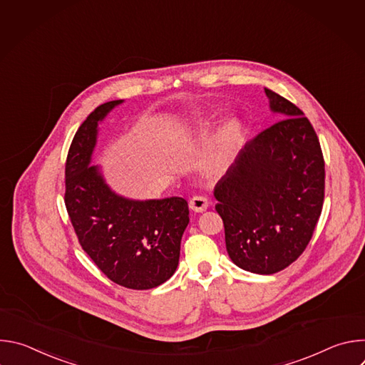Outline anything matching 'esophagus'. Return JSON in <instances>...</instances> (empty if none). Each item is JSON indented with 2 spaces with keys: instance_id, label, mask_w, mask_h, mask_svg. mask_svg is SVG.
Listing matches in <instances>:
<instances>
[{
  "instance_id": "obj_1",
  "label": "esophagus",
  "mask_w": 365,
  "mask_h": 365,
  "mask_svg": "<svg viewBox=\"0 0 365 365\" xmlns=\"http://www.w3.org/2000/svg\"><path fill=\"white\" fill-rule=\"evenodd\" d=\"M207 206H210V202H207L205 196L200 195H196L189 200V207L195 212H203L207 210Z\"/></svg>"
}]
</instances>
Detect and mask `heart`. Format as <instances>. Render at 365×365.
Segmentation results:
<instances>
[{"label": "heart", "mask_w": 365, "mask_h": 365, "mask_svg": "<svg viewBox=\"0 0 365 365\" xmlns=\"http://www.w3.org/2000/svg\"><path fill=\"white\" fill-rule=\"evenodd\" d=\"M240 135V127L232 123L230 124L224 133L221 134V137L218 138V143L215 144V147L211 150L210 155H207V160H210V165L211 166H221L227 158H228V153L232 147V144L237 141Z\"/></svg>", "instance_id": "1"}]
</instances>
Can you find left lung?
Returning <instances> with one entry per match:
<instances>
[{
	"label": "left lung",
	"mask_w": 365,
	"mask_h": 365,
	"mask_svg": "<svg viewBox=\"0 0 365 365\" xmlns=\"http://www.w3.org/2000/svg\"><path fill=\"white\" fill-rule=\"evenodd\" d=\"M266 95L283 120L245 143L214 192L230 258L257 274H274L296 262L314 235L325 197V160L315 128L294 103L270 89Z\"/></svg>",
	"instance_id": "left-lung-1"
}]
</instances>
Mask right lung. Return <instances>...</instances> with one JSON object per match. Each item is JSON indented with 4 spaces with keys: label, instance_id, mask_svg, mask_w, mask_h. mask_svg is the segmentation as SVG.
<instances>
[{
    "label": "right lung",
    "instance_id": "1",
    "mask_svg": "<svg viewBox=\"0 0 365 365\" xmlns=\"http://www.w3.org/2000/svg\"><path fill=\"white\" fill-rule=\"evenodd\" d=\"M123 101L95 108L78 128L65 165V205L83 251L114 283L134 290L158 287L178 269L189 224L183 197L130 200L115 195L91 165L98 121Z\"/></svg>",
    "mask_w": 365,
    "mask_h": 365
}]
</instances>
